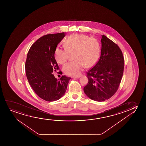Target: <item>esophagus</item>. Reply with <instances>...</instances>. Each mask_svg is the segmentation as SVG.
<instances>
[{"mask_svg": "<svg viewBox=\"0 0 146 146\" xmlns=\"http://www.w3.org/2000/svg\"><path fill=\"white\" fill-rule=\"evenodd\" d=\"M80 76H72V78H80Z\"/></svg>", "mask_w": 146, "mask_h": 146, "instance_id": "34e87169", "label": "esophagus"}]
</instances>
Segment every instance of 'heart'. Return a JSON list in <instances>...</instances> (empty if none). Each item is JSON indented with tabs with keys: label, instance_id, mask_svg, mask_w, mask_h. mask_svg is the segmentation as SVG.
I'll list each match as a JSON object with an SVG mask.
<instances>
[{
	"label": "heart",
	"instance_id": "b5f03b06",
	"mask_svg": "<svg viewBox=\"0 0 146 146\" xmlns=\"http://www.w3.org/2000/svg\"><path fill=\"white\" fill-rule=\"evenodd\" d=\"M64 45L65 49L56 48L54 56L57 62L63 64L69 59L70 55L74 54L75 61L66 63L63 67L64 73L68 75H79L85 67L94 66L100 56L99 41L85 34H72L64 41Z\"/></svg>",
	"mask_w": 146,
	"mask_h": 146
}]
</instances>
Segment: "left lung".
I'll list each match as a JSON object with an SVG mask.
<instances>
[{
	"label": "left lung",
	"mask_w": 146,
	"mask_h": 146,
	"mask_svg": "<svg viewBox=\"0 0 146 146\" xmlns=\"http://www.w3.org/2000/svg\"><path fill=\"white\" fill-rule=\"evenodd\" d=\"M101 56L94 67L87 73L88 84L84 92L98 102L110 99L118 90L124 72V59L119 47L102 35Z\"/></svg>",
	"instance_id": "8db88e82"
}]
</instances>
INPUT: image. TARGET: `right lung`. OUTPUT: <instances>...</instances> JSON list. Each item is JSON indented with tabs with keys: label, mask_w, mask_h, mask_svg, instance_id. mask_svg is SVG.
<instances>
[{
	"label": "right lung",
	"mask_w": 146,
	"mask_h": 146,
	"mask_svg": "<svg viewBox=\"0 0 146 146\" xmlns=\"http://www.w3.org/2000/svg\"><path fill=\"white\" fill-rule=\"evenodd\" d=\"M66 34L62 32L42 36L32 44L27 55L25 68L28 82L39 97L49 102L63 96L71 79L63 75L59 80L53 74L59 69L55 50Z\"/></svg>",
	"instance_id": "right-lung-1"
}]
</instances>
